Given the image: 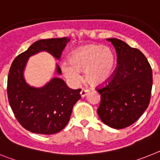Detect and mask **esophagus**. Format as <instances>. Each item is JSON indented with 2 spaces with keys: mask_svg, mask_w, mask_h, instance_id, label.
<instances>
[{
  "mask_svg": "<svg viewBox=\"0 0 160 160\" xmlns=\"http://www.w3.org/2000/svg\"><path fill=\"white\" fill-rule=\"evenodd\" d=\"M88 92H89L88 90L83 88V89H82L81 92H80V94H81L82 97H85V96H86L87 94H88Z\"/></svg>",
  "mask_w": 160,
  "mask_h": 160,
  "instance_id": "34e87169",
  "label": "esophagus"
}]
</instances>
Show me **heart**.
Wrapping results in <instances>:
<instances>
[{"label": "heart", "instance_id": "heart-1", "mask_svg": "<svg viewBox=\"0 0 160 160\" xmlns=\"http://www.w3.org/2000/svg\"><path fill=\"white\" fill-rule=\"evenodd\" d=\"M116 66V55L111 48L88 45L73 51L70 63H62V70L65 77L73 83L80 79L79 71L85 70L87 81L94 87H98L112 78Z\"/></svg>", "mask_w": 160, "mask_h": 160}]
</instances>
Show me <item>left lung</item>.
I'll use <instances>...</instances> for the list:
<instances>
[{
	"instance_id": "left-lung-1",
	"label": "left lung",
	"mask_w": 160,
	"mask_h": 160,
	"mask_svg": "<svg viewBox=\"0 0 160 160\" xmlns=\"http://www.w3.org/2000/svg\"><path fill=\"white\" fill-rule=\"evenodd\" d=\"M117 53L114 73L103 87L97 110L100 119L109 127L122 129L132 125L146 111L151 99L152 70L147 58L117 38H108Z\"/></svg>"
}]
</instances>
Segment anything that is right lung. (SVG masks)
<instances>
[{
    "instance_id": "add662e5",
    "label": "right lung",
    "mask_w": 160,
    "mask_h": 160,
    "mask_svg": "<svg viewBox=\"0 0 160 160\" xmlns=\"http://www.w3.org/2000/svg\"><path fill=\"white\" fill-rule=\"evenodd\" d=\"M69 41L67 38L38 41L17 56L11 65L7 82L8 102L19 123L30 132L53 135L61 131L81 98V89H70L62 79L54 78L42 88L31 87L24 79V69L30 56L45 50L59 59ZM56 70L62 73L58 65Z\"/></svg>"
}]
</instances>
